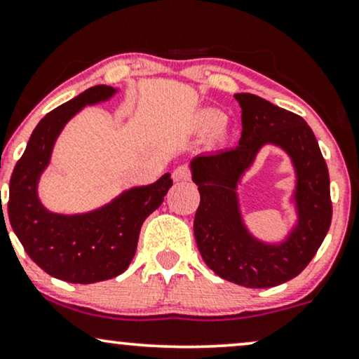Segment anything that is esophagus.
I'll use <instances>...</instances> for the list:
<instances>
[{"instance_id": "34e87169", "label": "esophagus", "mask_w": 359, "mask_h": 359, "mask_svg": "<svg viewBox=\"0 0 359 359\" xmlns=\"http://www.w3.org/2000/svg\"><path fill=\"white\" fill-rule=\"evenodd\" d=\"M172 177L175 182H185V180H190V169L187 165H179L172 172Z\"/></svg>"}]
</instances>
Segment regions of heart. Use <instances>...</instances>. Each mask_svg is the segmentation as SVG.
Wrapping results in <instances>:
<instances>
[{
	"label": "heart",
	"instance_id": "obj_1",
	"mask_svg": "<svg viewBox=\"0 0 359 359\" xmlns=\"http://www.w3.org/2000/svg\"><path fill=\"white\" fill-rule=\"evenodd\" d=\"M222 122H224V114L220 111H217V109H201L194 116L192 126L201 134L215 130V135H222Z\"/></svg>",
	"mask_w": 359,
	"mask_h": 359
}]
</instances>
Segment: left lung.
<instances>
[{"mask_svg":"<svg viewBox=\"0 0 359 359\" xmlns=\"http://www.w3.org/2000/svg\"><path fill=\"white\" fill-rule=\"evenodd\" d=\"M235 99L242 107L238 146L190 162L201 192L194 235L213 273L247 288H270L300 275L328 233L333 215L328 167L303 117L255 94L240 93ZM266 143L287 152L297 175L294 201L299 220L278 244L252 237L241 219L236 194L244 172Z\"/></svg>","mask_w":359,"mask_h":359,"instance_id":"1","label":"left lung"}]
</instances>
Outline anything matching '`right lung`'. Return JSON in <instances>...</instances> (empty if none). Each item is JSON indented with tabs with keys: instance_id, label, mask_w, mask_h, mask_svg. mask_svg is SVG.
<instances>
[{
	"instance_id": "right-lung-1",
	"label": "right lung",
	"mask_w": 359,
	"mask_h": 359,
	"mask_svg": "<svg viewBox=\"0 0 359 359\" xmlns=\"http://www.w3.org/2000/svg\"><path fill=\"white\" fill-rule=\"evenodd\" d=\"M116 93L111 86H94L43 117L10 180L8 217L16 237L39 269L69 283H96L126 271L140 226L172 187L170 174H164L154 184L124 190L96 210L74 215L49 212L41 203L39 177L51 161L57 135L84 106L107 101Z\"/></svg>"
}]
</instances>
